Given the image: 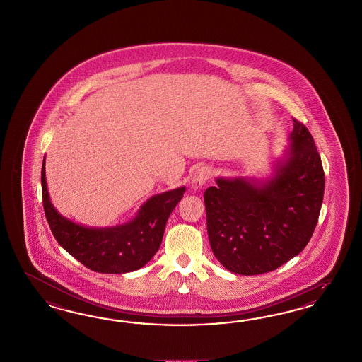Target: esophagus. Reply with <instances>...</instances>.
Returning a JSON list of instances; mask_svg holds the SVG:
<instances>
[{"mask_svg": "<svg viewBox=\"0 0 362 362\" xmlns=\"http://www.w3.org/2000/svg\"><path fill=\"white\" fill-rule=\"evenodd\" d=\"M212 175V171L209 167H199L197 170V173L192 176V180H191V187L194 189H197L200 187L204 186L207 183L209 177Z\"/></svg>", "mask_w": 362, "mask_h": 362, "instance_id": "esophagus-1", "label": "esophagus"}]
</instances>
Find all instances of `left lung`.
Masks as SVG:
<instances>
[{
	"label": "left lung",
	"mask_w": 362,
	"mask_h": 362,
	"mask_svg": "<svg viewBox=\"0 0 362 362\" xmlns=\"http://www.w3.org/2000/svg\"><path fill=\"white\" fill-rule=\"evenodd\" d=\"M289 141L271 177H218L204 192L212 252L233 274L277 269L315 232L325 187L321 158L301 122L293 119Z\"/></svg>",
	"instance_id": "obj_1"
}]
</instances>
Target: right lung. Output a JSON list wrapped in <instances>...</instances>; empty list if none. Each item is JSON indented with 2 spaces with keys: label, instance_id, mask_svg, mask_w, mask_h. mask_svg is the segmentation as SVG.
<instances>
[{
  "label": "right lung",
  "instance_id": "1",
  "mask_svg": "<svg viewBox=\"0 0 362 362\" xmlns=\"http://www.w3.org/2000/svg\"><path fill=\"white\" fill-rule=\"evenodd\" d=\"M45 216L58 244L79 263L99 274H127L142 268L158 252L165 223L183 197L185 187L150 197L136 216L122 226L91 228L64 218L50 202L41 171Z\"/></svg>",
  "mask_w": 362,
  "mask_h": 362
}]
</instances>
